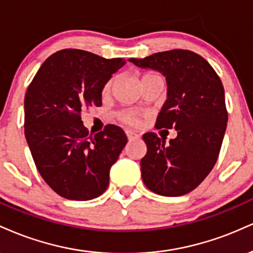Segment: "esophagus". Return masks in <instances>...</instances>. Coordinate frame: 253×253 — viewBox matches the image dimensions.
I'll return each mask as SVG.
<instances>
[{
  "mask_svg": "<svg viewBox=\"0 0 253 253\" xmlns=\"http://www.w3.org/2000/svg\"><path fill=\"white\" fill-rule=\"evenodd\" d=\"M126 133L127 138H129V141H131V139H137V138H139L138 133H136L135 131H132V130H126Z\"/></svg>",
  "mask_w": 253,
  "mask_h": 253,
  "instance_id": "34e87169",
  "label": "esophagus"
}]
</instances>
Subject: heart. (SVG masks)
<instances>
[{"label": "heart", "mask_w": 253, "mask_h": 253, "mask_svg": "<svg viewBox=\"0 0 253 253\" xmlns=\"http://www.w3.org/2000/svg\"><path fill=\"white\" fill-rule=\"evenodd\" d=\"M145 76H151V73L144 74L143 77H145ZM112 82H114V79L109 80V82L105 84V86H104V88H103L104 93H108V92L111 90ZM118 118H120V121L123 122V123L129 124V126H137V124L139 123L138 115L136 114V112L130 111V110H124V111H121L120 114H118Z\"/></svg>", "instance_id": "1"}]
</instances>
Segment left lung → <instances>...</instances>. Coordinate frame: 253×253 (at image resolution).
I'll use <instances>...</instances> for the list:
<instances>
[{"label":"left lung","instance_id":"obj_1","mask_svg":"<svg viewBox=\"0 0 253 253\" xmlns=\"http://www.w3.org/2000/svg\"><path fill=\"white\" fill-rule=\"evenodd\" d=\"M129 61L166 76L168 98L155 127L177 131L168 144L155 132L144 133L142 180L163 197L185 195L206 179L220 153L228 118L221 80L209 61L192 50H166Z\"/></svg>","mask_w":253,"mask_h":253}]
</instances>
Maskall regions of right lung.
Segmentation results:
<instances>
[{"label": "right lung", "mask_w": 253, "mask_h": 253, "mask_svg": "<svg viewBox=\"0 0 253 253\" xmlns=\"http://www.w3.org/2000/svg\"><path fill=\"white\" fill-rule=\"evenodd\" d=\"M82 49H61L41 65L25 96V136L44 182L60 197L86 201L109 186L110 168L127 138L109 124L88 135L82 112L102 105V91L126 65Z\"/></svg>", "instance_id": "right-lung-1"}]
</instances>
